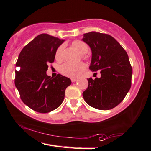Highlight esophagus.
I'll use <instances>...</instances> for the list:
<instances>
[{
    "label": "esophagus",
    "instance_id": "obj_1",
    "mask_svg": "<svg viewBox=\"0 0 151 151\" xmlns=\"http://www.w3.org/2000/svg\"><path fill=\"white\" fill-rule=\"evenodd\" d=\"M77 81H78V79H77V78H71V81H72V83H75V82Z\"/></svg>",
    "mask_w": 151,
    "mask_h": 151
}]
</instances>
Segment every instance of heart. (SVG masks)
<instances>
[{"label": "heart", "mask_w": 151, "mask_h": 151, "mask_svg": "<svg viewBox=\"0 0 151 151\" xmlns=\"http://www.w3.org/2000/svg\"><path fill=\"white\" fill-rule=\"evenodd\" d=\"M72 44L73 47L81 55L86 54L88 52V45L84 42H82V41L75 40L73 42ZM64 47V44H62L57 48L55 53V58L57 60H61L62 59V54L63 51ZM85 68H86L85 65L83 63H80L78 64H72L69 63H65L63 64L60 67V72L65 76H68V77L75 78L80 75V74L85 70Z\"/></svg>", "instance_id": "heart-1"}]
</instances>
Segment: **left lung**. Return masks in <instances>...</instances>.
<instances>
[{
  "mask_svg": "<svg viewBox=\"0 0 151 151\" xmlns=\"http://www.w3.org/2000/svg\"><path fill=\"white\" fill-rule=\"evenodd\" d=\"M92 51L89 68L100 70L101 77L88 78V86L83 92L84 100L89 106L108 110L122 102L131 85L132 67L122 46L108 34L90 32L83 40Z\"/></svg>",
  "mask_w": 151,
  "mask_h": 151,
  "instance_id": "1",
  "label": "left lung"
}]
</instances>
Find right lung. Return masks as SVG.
I'll list each match as a JSON object with an SVG mask.
<instances>
[{
	"mask_svg": "<svg viewBox=\"0 0 151 151\" xmlns=\"http://www.w3.org/2000/svg\"><path fill=\"white\" fill-rule=\"evenodd\" d=\"M64 41L47 34H40L18 56L15 86L22 102L37 112L48 113L61 106L65 90L71 84L70 78L60 74L53 78L46 73Z\"/></svg>",
	"mask_w": 151,
	"mask_h": 151,
	"instance_id": "1",
	"label": "right lung"
}]
</instances>
